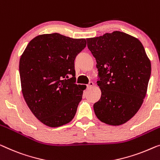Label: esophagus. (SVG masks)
Instances as JSON below:
<instances>
[{
    "instance_id": "obj_1",
    "label": "esophagus",
    "mask_w": 160,
    "mask_h": 160,
    "mask_svg": "<svg viewBox=\"0 0 160 160\" xmlns=\"http://www.w3.org/2000/svg\"><path fill=\"white\" fill-rule=\"evenodd\" d=\"M94 85V83L92 82H89V84H88V85H87V88H88V89H90V88H91L92 86H93Z\"/></svg>"
}]
</instances>
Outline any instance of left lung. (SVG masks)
I'll list each match as a JSON object with an SVG mask.
<instances>
[{"mask_svg":"<svg viewBox=\"0 0 160 160\" xmlns=\"http://www.w3.org/2000/svg\"><path fill=\"white\" fill-rule=\"evenodd\" d=\"M86 39L96 60L101 90L93 105L95 116L106 124H123L137 113L146 96L151 75L149 57L142 42L124 32Z\"/></svg>","mask_w":160,"mask_h":160,"instance_id":"obj_1","label":"left lung"}]
</instances>
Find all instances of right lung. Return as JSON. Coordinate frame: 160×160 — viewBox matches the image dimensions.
<instances>
[{"label":"right lung","instance_id":"1","mask_svg":"<svg viewBox=\"0 0 160 160\" xmlns=\"http://www.w3.org/2000/svg\"><path fill=\"white\" fill-rule=\"evenodd\" d=\"M85 39L42 34L28 43L19 61L23 98L36 118L49 127L72 120L83 90L75 84V59Z\"/></svg>","mask_w":160,"mask_h":160}]
</instances>
